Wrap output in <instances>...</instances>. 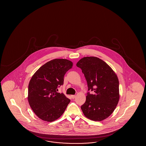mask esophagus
I'll return each mask as SVG.
<instances>
[{
  "mask_svg": "<svg viewBox=\"0 0 146 146\" xmlns=\"http://www.w3.org/2000/svg\"><path fill=\"white\" fill-rule=\"evenodd\" d=\"M75 97H76V96H75V95H71V97L72 98V99H74Z\"/></svg>",
  "mask_w": 146,
  "mask_h": 146,
  "instance_id": "1",
  "label": "esophagus"
}]
</instances>
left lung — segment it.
<instances>
[{"instance_id": "obj_1", "label": "left lung", "mask_w": 146, "mask_h": 146, "mask_svg": "<svg viewBox=\"0 0 146 146\" xmlns=\"http://www.w3.org/2000/svg\"><path fill=\"white\" fill-rule=\"evenodd\" d=\"M84 74L88 84L86 100L81 106L84 115L94 121L109 117L119 100V80L106 62L95 57H86L76 64Z\"/></svg>"}]
</instances>
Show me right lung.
Listing matches in <instances>:
<instances>
[{"instance_id": "obj_1", "label": "right lung", "mask_w": 146, "mask_h": 146, "mask_svg": "<svg viewBox=\"0 0 146 146\" xmlns=\"http://www.w3.org/2000/svg\"><path fill=\"white\" fill-rule=\"evenodd\" d=\"M73 66L65 59H55L45 63L31 77L28 100L36 115L45 121L59 118L71 101L63 93L57 92L64 84V77Z\"/></svg>"}]
</instances>
